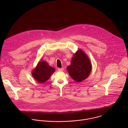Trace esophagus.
Segmentation results:
<instances>
[{
    "instance_id": "1",
    "label": "esophagus",
    "mask_w": 128,
    "mask_h": 128,
    "mask_svg": "<svg viewBox=\"0 0 128 128\" xmlns=\"http://www.w3.org/2000/svg\"><path fill=\"white\" fill-rule=\"evenodd\" d=\"M64 70V68H58V71H63Z\"/></svg>"
}]
</instances>
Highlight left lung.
<instances>
[{
	"instance_id": "8db88e82",
	"label": "left lung",
	"mask_w": 128,
	"mask_h": 128,
	"mask_svg": "<svg viewBox=\"0 0 128 128\" xmlns=\"http://www.w3.org/2000/svg\"><path fill=\"white\" fill-rule=\"evenodd\" d=\"M67 69L73 80L80 82L86 78L92 70V65L86 54L79 50L72 58Z\"/></svg>"
}]
</instances>
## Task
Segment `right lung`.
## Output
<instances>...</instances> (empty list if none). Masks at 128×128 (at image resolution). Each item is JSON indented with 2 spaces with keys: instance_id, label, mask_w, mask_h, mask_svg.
Here are the masks:
<instances>
[{
  "instance_id": "1",
  "label": "right lung",
  "mask_w": 128,
  "mask_h": 128,
  "mask_svg": "<svg viewBox=\"0 0 128 128\" xmlns=\"http://www.w3.org/2000/svg\"><path fill=\"white\" fill-rule=\"evenodd\" d=\"M54 70L46 61H40L32 71V76L38 82L43 83L48 80Z\"/></svg>"
}]
</instances>
